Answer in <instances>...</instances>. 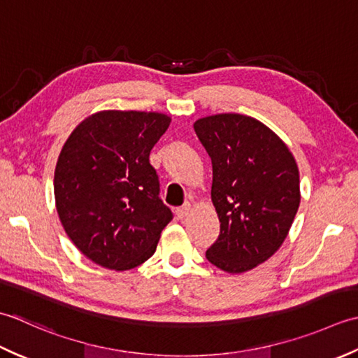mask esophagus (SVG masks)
Listing matches in <instances>:
<instances>
[{"instance_id": "34e87169", "label": "esophagus", "mask_w": 358, "mask_h": 358, "mask_svg": "<svg viewBox=\"0 0 358 358\" xmlns=\"http://www.w3.org/2000/svg\"><path fill=\"white\" fill-rule=\"evenodd\" d=\"M189 211H192V203L185 202L184 206L176 208V215H178L179 220H185V217L189 215Z\"/></svg>"}]
</instances>
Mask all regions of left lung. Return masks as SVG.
<instances>
[{
	"instance_id": "1",
	"label": "left lung",
	"mask_w": 358,
	"mask_h": 358,
	"mask_svg": "<svg viewBox=\"0 0 358 358\" xmlns=\"http://www.w3.org/2000/svg\"><path fill=\"white\" fill-rule=\"evenodd\" d=\"M213 164L211 202L221 233L206 257L227 273L249 272L287 238L300 207V171L287 145L264 123L225 113L194 122Z\"/></svg>"
}]
</instances>
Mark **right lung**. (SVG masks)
Wrapping results in <instances>:
<instances>
[{
  "instance_id": "add662e5",
  "label": "right lung",
  "mask_w": 358,
  "mask_h": 358,
  "mask_svg": "<svg viewBox=\"0 0 358 358\" xmlns=\"http://www.w3.org/2000/svg\"><path fill=\"white\" fill-rule=\"evenodd\" d=\"M170 123L162 113L106 109L87 115L64 142L54 174L57 213L96 264L129 271L156 252L173 213L159 198L150 152Z\"/></svg>"
}]
</instances>
